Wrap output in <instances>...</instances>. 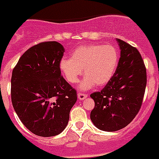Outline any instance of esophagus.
Here are the masks:
<instances>
[{
	"instance_id": "obj_1",
	"label": "esophagus",
	"mask_w": 159,
	"mask_h": 159,
	"mask_svg": "<svg viewBox=\"0 0 159 159\" xmlns=\"http://www.w3.org/2000/svg\"><path fill=\"white\" fill-rule=\"evenodd\" d=\"M87 96H88V95L85 94V93H78V98L80 100H84Z\"/></svg>"
}]
</instances>
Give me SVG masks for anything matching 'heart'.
Here are the masks:
<instances>
[{"mask_svg": "<svg viewBox=\"0 0 159 159\" xmlns=\"http://www.w3.org/2000/svg\"><path fill=\"white\" fill-rule=\"evenodd\" d=\"M119 62V52L111 44H88L76 48L70 58H62L59 67L66 80L70 84H76L82 75L86 76L80 88L87 89L103 86L109 82L115 74Z\"/></svg>", "mask_w": 159, "mask_h": 159, "instance_id": "b5f03b06", "label": "heart"}]
</instances>
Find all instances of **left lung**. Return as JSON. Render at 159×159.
<instances>
[{"label":"left lung","instance_id":"8db88e82","mask_svg":"<svg viewBox=\"0 0 159 159\" xmlns=\"http://www.w3.org/2000/svg\"><path fill=\"white\" fill-rule=\"evenodd\" d=\"M120 57L111 80L101 91L90 95L95 107L90 119L97 128L115 132L126 126L143 105L147 84V70L140 52L117 39Z\"/></svg>","mask_w":159,"mask_h":159}]
</instances>
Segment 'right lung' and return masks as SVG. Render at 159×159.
<instances>
[{"label": "right lung", "instance_id": "1", "mask_svg": "<svg viewBox=\"0 0 159 159\" xmlns=\"http://www.w3.org/2000/svg\"><path fill=\"white\" fill-rule=\"evenodd\" d=\"M64 48L55 41L36 44L12 70L11 97L19 119L30 132L52 137L66 127L77 92L61 75Z\"/></svg>", "mask_w": 159, "mask_h": 159}]
</instances>
